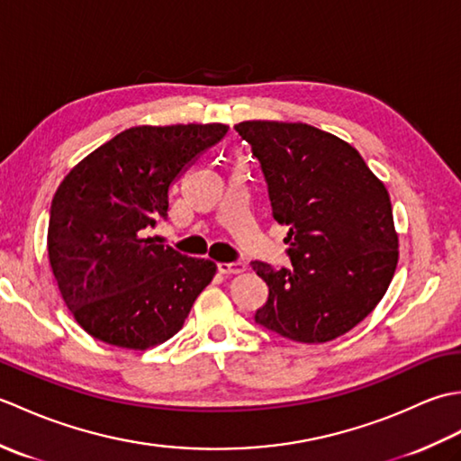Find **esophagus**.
I'll use <instances>...</instances> for the list:
<instances>
[{"label":"esophagus","mask_w":461,"mask_h":461,"mask_svg":"<svg viewBox=\"0 0 461 461\" xmlns=\"http://www.w3.org/2000/svg\"><path fill=\"white\" fill-rule=\"evenodd\" d=\"M218 269L225 276H236V273L246 271V263L243 261H230V263H220Z\"/></svg>","instance_id":"obj_1"}]
</instances>
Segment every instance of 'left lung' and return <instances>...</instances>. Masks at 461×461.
I'll return each instance as SVG.
<instances>
[{
  "label": "left lung",
  "mask_w": 461,
  "mask_h": 461,
  "mask_svg": "<svg viewBox=\"0 0 461 461\" xmlns=\"http://www.w3.org/2000/svg\"><path fill=\"white\" fill-rule=\"evenodd\" d=\"M267 184L273 220L289 225L291 267L251 261L267 283L256 322L297 342L345 335L378 305L398 263L390 195L345 140L303 122L233 126Z\"/></svg>",
  "instance_id": "obj_1"
}]
</instances>
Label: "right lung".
I'll return each mask as SVG.
<instances>
[{"label":"right lung","mask_w":461,"mask_h":461,"mask_svg":"<svg viewBox=\"0 0 461 461\" xmlns=\"http://www.w3.org/2000/svg\"><path fill=\"white\" fill-rule=\"evenodd\" d=\"M225 132L218 122L132 126L65 176L47 251L65 305L91 337L142 350L182 329L215 263L144 233L166 220L170 185Z\"/></svg>","instance_id":"right-lung-1"}]
</instances>
